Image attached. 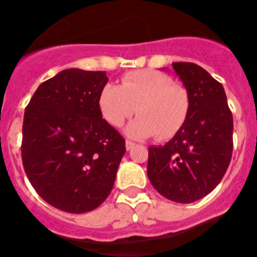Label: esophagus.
Listing matches in <instances>:
<instances>
[{
    "instance_id": "esophagus-1",
    "label": "esophagus",
    "mask_w": 257,
    "mask_h": 257,
    "mask_svg": "<svg viewBox=\"0 0 257 257\" xmlns=\"http://www.w3.org/2000/svg\"><path fill=\"white\" fill-rule=\"evenodd\" d=\"M134 145H136V143L132 142V141L126 140V141H125V149H126V151H131V150L134 147Z\"/></svg>"
}]
</instances>
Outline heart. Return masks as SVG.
<instances>
[{
    "instance_id": "heart-1",
    "label": "heart",
    "mask_w": 257,
    "mask_h": 257,
    "mask_svg": "<svg viewBox=\"0 0 257 257\" xmlns=\"http://www.w3.org/2000/svg\"><path fill=\"white\" fill-rule=\"evenodd\" d=\"M189 105L187 89L156 70L126 74L121 84L107 83L98 94L101 114L115 128L136 111L140 114L126 126V134L134 138L173 137L186 123Z\"/></svg>"
}]
</instances>
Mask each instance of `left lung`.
<instances>
[{"label": "left lung", "instance_id": "left-lung-1", "mask_svg": "<svg viewBox=\"0 0 257 257\" xmlns=\"http://www.w3.org/2000/svg\"><path fill=\"white\" fill-rule=\"evenodd\" d=\"M189 96L184 125L164 146L149 147L147 175L160 195L191 203L220 183L233 151V116L223 85L193 62H173Z\"/></svg>", "mask_w": 257, "mask_h": 257}]
</instances>
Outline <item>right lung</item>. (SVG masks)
I'll list each match as a JSON object with an SVG mask.
<instances>
[{"label": "right lung", "mask_w": 257, "mask_h": 257, "mask_svg": "<svg viewBox=\"0 0 257 257\" xmlns=\"http://www.w3.org/2000/svg\"><path fill=\"white\" fill-rule=\"evenodd\" d=\"M107 80L106 71L66 69L39 85L25 107L24 170L37 193L62 211L100 206L125 154V140L98 106Z\"/></svg>", "instance_id": "add662e5"}]
</instances>
